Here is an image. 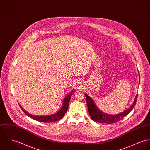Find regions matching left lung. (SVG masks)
<instances>
[{"instance_id": "obj_1", "label": "left lung", "mask_w": 150, "mask_h": 150, "mask_svg": "<svg viewBox=\"0 0 150 150\" xmlns=\"http://www.w3.org/2000/svg\"><path fill=\"white\" fill-rule=\"evenodd\" d=\"M85 96L86 98L88 111L91 119L97 122L111 124L119 122L120 120H122L126 115L130 113L131 111L133 109L135 105L138 97V94H137L135 100H134V102L132 103L130 108L127 110L116 115H110L104 113L102 111H100L98 108H97L94 101L90 97L88 96L86 94H85Z\"/></svg>"}]
</instances>
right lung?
Returning a JSON list of instances; mask_svg holds the SVG:
<instances>
[{
  "label": "right lung",
  "mask_w": 150,
  "mask_h": 150,
  "mask_svg": "<svg viewBox=\"0 0 150 150\" xmlns=\"http://www.w3.org/2000/svg\"><path fill=\"white\" fill-rule=\"evenodd\" d=\"M74 91V90H73L71 93L69 94H68L67 97L64 98V100H63L62 102V105L61 108L60 110H59L58 112H57L56 113L52 114V115H45V116H38V115H33L32 114H29L28 112H27V111H25L24 110L21 106H20V108L21 109V110H23V111L29 117H30L31 118L33 119V120H36L39 122H46V123H50L52 122H55L57 121L58 120H60L64 116V115L65 114V113L67 112L68 108V106H69V103L70 102V98L72 96V94L73 92Z\"/></svg>",
  "instance_id": "obj_1"
}]
</instances>
